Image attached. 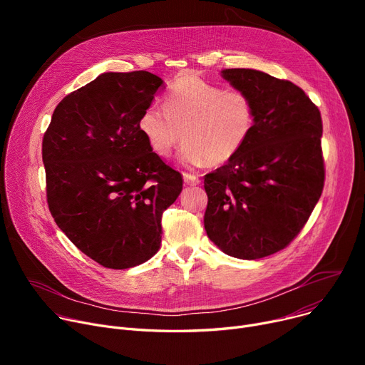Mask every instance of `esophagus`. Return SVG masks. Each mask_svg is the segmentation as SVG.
Segmentation results:
<instances>
[{
	"instance_id": "obj_1",
	"label": "esophagus",
	"mask_w": 365,
	"mask_h": 365,
	"mask_svg": "<svg viewBox=\"0 0 365 365\" xmlns=\"http://www.w3.org/2000/svg\"><path fill=\"white\" fill-rule=\"evenodd\" d=\"M183 180L186 185H190V186H195V185H200V178L195 176V175H190V173H183Z\"/></svg>"
}]
</instances>
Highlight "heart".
<instances>
[{
  "instance_id": "obj_1",
  "label": "heart",
  "mask_w": 365,
  "mask_h": 365,
  "mask_svg": "<svg viewBox=\"0 0 365 365\" xmlns=\"http://www.w3.org/2000/svg\"><path fill=\"white\" fill-rule=\"evenodd\" d=\"M163 106L142 112L139 131L158 157H168L183 138L179 160L189 167L229 161L255 128V105L248 94L223 90L194 73L178 76Z\"/></svg>"
}]
</instances>
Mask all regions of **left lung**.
I'll use <instances>...</instances> for the list:
<instances>
[{"instance_id": "left-lung-1", "label": "left lung", "mask_w": 365, "mask_h": 365, "mask_svg": "<svg viewBox=\"0 0 365 365\" xmlns=\"http://www.w3.org/2000/svg\"><path fill=\"white\" fill-rule=\"evenodd\" d=\"M255 105V128L223 167L208 173L204 227L227 256H271L302 231L324 186L318 108L290 81L256 69L220 72Z\"/></svg>"}]
</instances>
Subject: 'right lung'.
Segmentation results:
<instances>
[{
	"instance_id": "right-lung-1",
	"label": "right lung",
	"mask_w": 365,
	"mask_h": 365,
	"mask_svg": "<svg viewBox=\"0 0 365 365\" xmlns=\"http://www.w3.org/2000/svg\"><path fill=\"white\" fill-rule=\"evenodd\" d=\"M164 88L146 71L105 72L56 106L43 139L50 213L94 262L127 269L161 245V217L182 192L180 173L139 131Z\"/></svg>"
}]
</instances>
